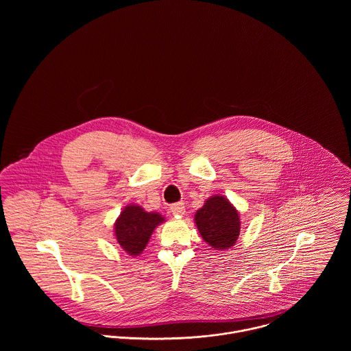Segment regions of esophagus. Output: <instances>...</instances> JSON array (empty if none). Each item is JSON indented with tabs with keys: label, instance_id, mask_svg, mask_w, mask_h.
Returning a JSON list of instances; mask_svg holds the SVG:
<instances>
[{
	"label": "esophagus",
	"instance_id": "esophagus-1",
	"mask_svg": "<svg viewBox=\"0 0 351 351\" xmlns=\"http://www.w3.org/2000/svg\"><path fill=\"white\" fill-rule=\"evenodd\" d=\"M170 212L173 215H177V216H182L185 213V205L184 202H176L173 205H170Z\"/></svg>",
	"mask_w": 351,
	"mask_h": 351
}]
</instances>
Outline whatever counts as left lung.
Here are the masks:
<instances>
[{"mask_svg": "<svg viewBox=\"0 0 351 351\" xmlns=\"http://www.w3.org/2000/svg\"><path fill=\"white\" fill-rule=\"evenodd\" d=\"M201 238L215 250L231 249L241 234V219L237 208L221 195L204 202L195 215Z\"/></svg>", "mask_w": 351, "mask_h": 351, "instance_id": "8db88e82", "label": "left lung"}]
</instances>
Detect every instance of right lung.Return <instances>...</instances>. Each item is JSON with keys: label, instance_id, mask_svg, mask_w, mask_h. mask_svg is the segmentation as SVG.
Returning <instances> with one entry per match:
<instances>
[{"label": "right lung", "instance_id": "obj_1", "mask_svg": "<svg viewBox=\"0 0 351 351\" xmlns=\"http://www.w3.org/2000/svg\"><path fill=\"white\" fill-rule=\"evenodd\" d=\"M165 221L158 212H147L142 206L128 204L114 223V237L120 247L131 256L146 249L154 230Z\"/></svg>", "mask_w": 351, "mask_h": 351}]
</instances>
